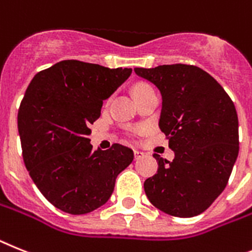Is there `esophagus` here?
<instances>
[{
  "label": "esophagus",
  "instance_id": "esophagus-1",
  "mask_svg": "<svg viewBox=\"0 0 252 252\" xmlns=\"http://www.w3.org/2000/svg\"><path fill=\"white\" fill-rule=\"evenodd\" d=\"M143 156H145V152L138 151V150H136V151H134V158H136V160H139V158H143Z\"/></svg>",
  "mask_w": 252,
  "mask_h": 252
}]
</instances>
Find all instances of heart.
Here are the masks:
<instances>
[{
    "label": "heart",
    "mask_w": 252,
    "mask_h": 252,
    "mask_svg": "<svg viewBox=\"0 0 252 252\" xmlns=\"http://www.w3.org/2000/svg\"><path fill=\"white\" fill-rule=\"evenodd\" d=\"M149 90H151V87H150L149 84L139 83L134 87V90H133V94H134V96H138V94H143V92H146V91H149Z\"/></svg>",
    "instance_id": "obj_1"
}]
</instances>
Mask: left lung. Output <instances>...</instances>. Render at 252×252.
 Listing matches in <instances>:
<instances>
[{
    "label": "left lung",
    "mask_w": 252,
    "mask_h": 252,
    "mask_svg": "<svg viewBox=\"0 0 252 252\" xmlns=\"http://www.w3.org/2000/svg\"><path fill=\"white\" fill-rule=\"evenodd\" d=\"M134 73L161 94L158 126L175 155L173 161L154 155L158 168L145 181L146 196L166 214L196 217L224 191L237 160L233 101L210 74L193 65L134 67Z\"/></svg>",
    "instance_id": "8db88e82"
}]
</instances>
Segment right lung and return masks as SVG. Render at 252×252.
<instances>
[{
	"label": "right lung",
	"mask_w": 252,
	"mask_h": 252,
	"mask_svg": "<svg viewBox=\"0 0 252 252\" xmlns=\"http://www.w3.org/2000/svg\"><path fill=\"white\" fill-rule=\"evenodd\" d=\"M132 69L64 60L34 75L18 113L23 158L34 185L55 208L87 214L106 204L133 151L114 143L94 150L90 126Z\"/></svg>",
	"instance_id": "obj_1"
}]
</instances>
